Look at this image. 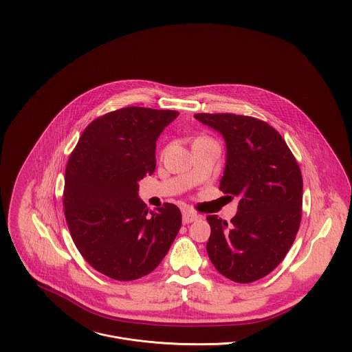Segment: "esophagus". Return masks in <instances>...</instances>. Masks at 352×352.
<instances>
[{
  "instance_id": "obj_1",
  "label": "esophagus",
  "mask_w": 352,
  "mask_h": 352,
  "mask_svg": "<svg viewBox=\"0 0 352 352\" xmlns=\"http://www.w3.org/2000/svg\"><path fill=\"white\" fill-rule=\"evenodd\" d=\"M201 217L198 215V214H195V212H192V211H184L183 212V223L184 225H188V223H191V222H195V221H198Z\"/></svg>"
}]
</instances>
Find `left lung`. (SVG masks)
Listing matches in <instances>:
<instances>
[{"label":"left lung","mask_w":352,"mask_h":352,"mask_svg":"<svg viewBox=\"0 0 352 352\" xmlns=\"http://www.w3.org/2000/svg\"><path fill=\"white\" fill-rule=\"evenodd\" d=\"M194 118L223 137L219 190L240 199L229 225L207 217V254L225 278L251 283L274 271L296 240L302 215L300 166L280 134L263 120L233 113Z\"/></svg>","instance_id":"obj_1"}]
</instances>
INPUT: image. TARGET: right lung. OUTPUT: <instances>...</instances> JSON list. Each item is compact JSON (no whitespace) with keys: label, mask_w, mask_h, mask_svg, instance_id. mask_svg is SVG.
I'll return each mask as SVG.
<instances>
[{"label":"right lung","mask_w":352,"mask_h":352,"mask_svg":"<svg viewBox=\"0 0 352 352\" xmlns=\"http://www.w3.org/2000/svg\"><path fill=\"white\" fill-rule=\"evenodd\" d=\"M177 115L144 107L109 112L84 130L69 157L66 222L82 257L108 278L151 274L180 230L175 204L149 211L138 197V182L155 169V142Z\"/></svg>","instance_id":"1"}]
</instances>
